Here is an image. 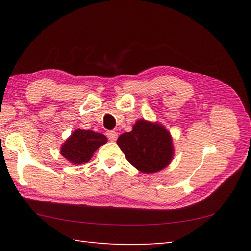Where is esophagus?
I'll use <instances>...</instances> for the list:
<instances>
[{
	"mask_svg": "<svg viewBox=\"0 0 251 251\" xmlns=\"http://www.w3.org/2000/svg\"><path fill=\"white\" fill-rule=\"evenodd\" d=\"M107 137H108V140L111 142H115L117 140V137H118V133L116 131H108L106 133Z\"/></svg>",
	"mask_w": 251,
	"mask_h": 251,
	"instance_id": "34e87169",
	"label": "esophagus"
}]
</instances>
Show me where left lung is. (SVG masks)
Here are the masks:
<instances>
[{"instance_id": "obj_1", "label": "left lung", "mask_w": 251, "mask_h": 251, "mask_svg": "<svg viewBox=\"0 0 251 251\" xmlns=\"http://www.w3.org/2000/svg\"><path fill=\"white\" fill-rule=\"evenodd\" d=\"M117 144L127 161L144 173L162 170L171 162L175 154L172 137L166 127L144 119L137 120L132 131L121 134Z\"/></svg>"}]
</instances>
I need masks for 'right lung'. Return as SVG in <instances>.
<instances>
[{
	"instance_id": "obj_1",
	"label": "right lung",
	"mask_w": 251,
	"mask_h": 251,
	"mask_svg": "<svg viewBox=\"0 0 251 251\" xmlns=\"http://www.w3.org/2000/svg\"><path fill=\"white\" fill-rule=\"evenodd\" d=\"M107 137L91 130H75L60 147V154L75 165L91 160L97 148L106 144Z\"/></svg>"
}]
</instances>
